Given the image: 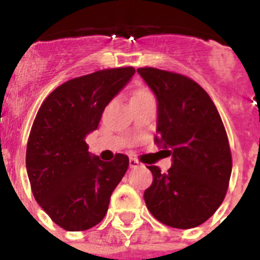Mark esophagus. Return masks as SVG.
<instances>
[{"instance_id":"1","label":"esophagus","mask_w":260,"mask_h":260,"mask_svg":"<svg viewBox=\"0 0 260 260\" xmlns=\"http://www.w3.org/2000/svg\"><path fill=\"white\" fill-rule=\"evenodd\" d=\"M130 168H139L141 167V161H139V160H137V158H134V157H130Z\"/></svg>"}]
</instances>
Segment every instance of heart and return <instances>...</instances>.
<instances>
[{"instance_id":"obj_1","label":"heart","mask_w":260,"mask_h":260,"mask_svg":"<svg viewBox=\"0 0 260 260\" xmlns=\"http://www.w3.org/2000/svg\"><path fill=\"white\" fill-rule=\"evenodd\" d=\"M148 93H151L148 89L146 88H141V89H138L137 92H135L134 98H137V96H144V95H148Z\"/></svg>"}]
</instances>
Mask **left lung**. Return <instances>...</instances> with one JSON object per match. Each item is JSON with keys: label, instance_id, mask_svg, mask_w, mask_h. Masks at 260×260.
<instances>
[{"label": "left lung", "instance_id": "8db88e82", "mask_svg": "<svg viewBox=\"0 0 260 260\" xmlns=\"http://www.w3.org/2000/svg\"><path fill=\"white\" fill-rule=\"evenodd\" d=\"M157 99L156 143L168 148L167 173L155 165L144 191L147 208L162 224L178 229L207 221L224 201L232 173L228 135L215 104L191 78L155 68H139Z\"/></svg>", "mask_w": 260, "mask_h": 260}]
</instances>
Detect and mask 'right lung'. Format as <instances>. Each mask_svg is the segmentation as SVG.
<instances>
[{"label":"right lung","mask_w":260,"mask_h":260,"mask_svg":"<svg viewBox=\"0 0 260 260\" xmlns=\"http://www.w3.org/2000/svg\"><path fill=\"white\" fill-rule=\"evenodd\" d=\"M134 73L127 66L73 78L38 110L27 142V174L36 202L65 231H87L102 221L127 171V156L116 153L112 161L92 157L84 138L98 128L105 107Z\"/></svg>","instance_id":"add662e5"}]
</instances>
